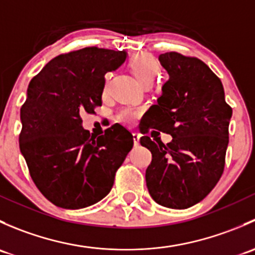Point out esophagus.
I'll use <instances>...</instances> for the list:
<instances>
[{"instance_id": "obj_1", "label": "esophagus", "mask_w": 255, "mask_h": 255, "mask_svg": "<svg viewBox=\"0 0 255 255\" xmlns=\"http://www.w3.org/2000/svg\"><path fill=\"white\" fill-rule=\"evenodd\" d=\"M140 134L139 133H133V142H134V145H138L139 144Z\"/></svg>"}]
</instances>
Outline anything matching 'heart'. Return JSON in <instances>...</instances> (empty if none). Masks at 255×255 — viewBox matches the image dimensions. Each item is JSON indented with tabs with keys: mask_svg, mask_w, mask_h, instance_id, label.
I'll return each instance as SVG.
<instances>
[{
	"mask_svg": "<svg viewBox=\"0 0 255 255\" xmlns=\"http://www.w3.org/2000/svg\"><path fill=\"white\" fill-rule=\"evenodd\" d=\"M129 68L133 71V74L137 76V79L144 85H150L158 76L159 70H160L159 61L150 54H138V55H134L129 60ZM107 90H109V76L106 75L102 92L106 94ZM138 115H139V112L135 111V110L125 109L123 111H121L118 118L123 123L129 125V123L134 122Z\"/></svg>",
	"mask_w": 255,
	"mask_h": 255,
	"instance_id": "b5f03b06",
	"label": "heart"
}]
</instances>
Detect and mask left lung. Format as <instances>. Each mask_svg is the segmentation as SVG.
I'll return each mask as SVG.
<instances>
[{
  "mask_svg": "<svg viewBox=\"0 0 255 255\" xmlns=\"http://www.w3.org/2000/svg\"><path fill=\"white\" fill-rule=\"evenodd\" d=\"M159 61L169 80L146 112L142 133L158 129L173 140L140 138L151 153L146 187L156 204L184 210L202 201L222 176L232 109L221 80L204 61L176 51L160 54Z\"/></svg>",
  "mask_w": 255,
  "mask_h": 255,
  "instance_id": "left-lung-1",
  "label": "left lung"
}]
</instances>
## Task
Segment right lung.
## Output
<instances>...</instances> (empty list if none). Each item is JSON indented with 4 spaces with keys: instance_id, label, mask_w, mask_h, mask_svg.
Here are the masks:
<instances>
[{
    "instance_id": "1",
    "label": "right lung",
    "mask_w": 255,
    "mask_h": 255,
    "mask_svg": "<svg viewBox=\"0 0 255 255\" xmlns=\"http://www.w3.org/2000/svg\"><path fill=\"white\" fill-rule=\"evenodd\" d=\"M126 58L123 50L97 47L60 54L28 85L19 149L35 186L55 206L78 210L104 199L133 148L123 126L116 123L96 137L81 120L101 106L105 74Z\"/></svg>"
}]
</instances>
